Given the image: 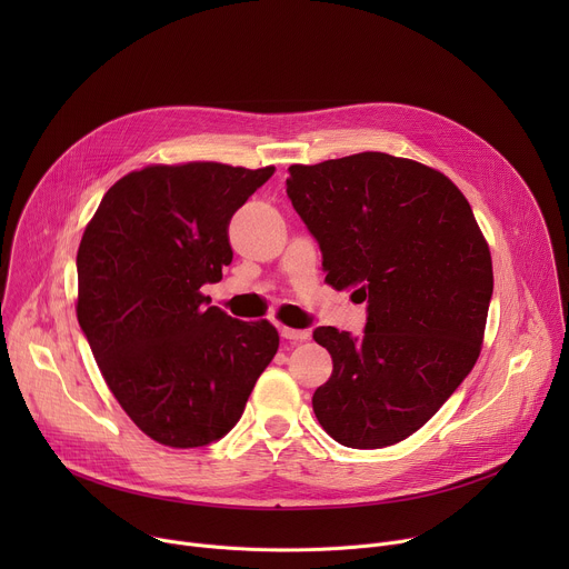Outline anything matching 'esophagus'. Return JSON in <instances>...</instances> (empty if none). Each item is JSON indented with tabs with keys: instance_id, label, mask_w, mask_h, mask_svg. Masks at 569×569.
I'll list each match as a JSON object with an SVG mask.
<instances>
[{
	"instance_id": "esophagus-1",
	"label": "esophagus",
	"mask_w": 569,
	"mask_h": 569,
	"mask_svg": "<svg viewBox=\"0 0 569 569\" xmlns=\"http://www.w3.org/2000/svg\"><path fill=\"white\" fill-rule=\"evenodd\" d=\"M281 338L292 340V342H303V340L310 338V331H308V329H288V327H281Z\"/></svg>"
}]
</instances>
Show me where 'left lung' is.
<instances>
[{
  "label": "left lung",
  "mask_w": 569,
  "mask_h": 569,
  "mask_svg": "<svg viewBox=\"0 0 569 569\" xmlns=\"http://www.w3.org/2000/svg\"><path fill=\"white\" fill-rule=\"evenodd\" d=\"M288 198L321 250L327 281L367 301L360 338H312L333 373L312 393L319 426L347 448L393 446L426 426L479 358L493 263L463 193L387 152L292 164Z\"/></svg>",
  "instance_id": "1"
}]
</instances>
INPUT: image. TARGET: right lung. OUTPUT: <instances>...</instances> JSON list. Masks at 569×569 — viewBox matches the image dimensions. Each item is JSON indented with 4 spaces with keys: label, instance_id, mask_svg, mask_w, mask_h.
Masks as SVG:
<instances>
[{
    "label": "right lung",
    "instance_id": "1",
    "mask_svg": "<svg viewBox=\"0 0 569 569\" xmlns=\"http://www.w3.org/2000/svg\"><path fill=\"white\" fill-rule=\"evenodd\" d=\"M274 173L218 161L146 167L103 196L80 240L76 315L132 423L171 448L222 439L279 349L200 292L231 263L227 227Z\"/></svg>",
    "mask_w": 569,
    "mask_h": 569
}]
</instances>
